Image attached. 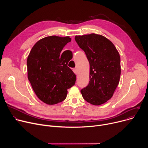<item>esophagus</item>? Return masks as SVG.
Segmentation results:
<instances>
[{
    "mask_svg": "<svg viewBox=\"0 0 148 148\" xmlns=\"http://www.w3.org/2000/svg\"><path fill=\"white\" fill-rule=\"evenodd\" d=\"M73 71L74 72V73H75V74L77 75V73H78V71H77V68H74V69H73Z\"/></svg>",
    "mask_w": 148,
    "mask_h": 148,
    "instance_id": "1",
    "label": "esophagus"
}]
</instances>
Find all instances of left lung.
I'll return each instance as SVG.
<instances>
[{
  "label": "left lung",
  "mask_w": 148,
  "mask_h": 148,
  "mask_svg": "<svg viewBox=\"0 0 148 148\" xmlns=\"http://www.w3.org/2000/svg\"><path fill=\"white\" fill-rule=\"evenodd\" d=\"M85 52L90 65L88 86L80 90L90 104L99 106L109 100L119 84L121 58L114 44L105 36L95 34L75 36Z\"/></svg>",
  "instance_id": "obj_1"
}]
</instances>
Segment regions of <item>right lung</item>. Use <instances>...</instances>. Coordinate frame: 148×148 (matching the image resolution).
<instances>
[{
    "label": "right lung",
    "instance_id": "add662e5",
    "mask_svg": "<svg viewBox=\"0 0 148 148\" xmlns=\"http://www.w3.org/2000/svg\"><path fill=\"white\" fill-rule=\"evenodd\" d=\"M71 41L69 36L45 37L35 43L27 57L28 79L36 95L47 104L63 101L68 89L75 84L76 75L68 66L71 58L65 51L60 54Z\"/></svg>",
    "mask_w": 148,
    "mask_h": 148
}]
</instances>
